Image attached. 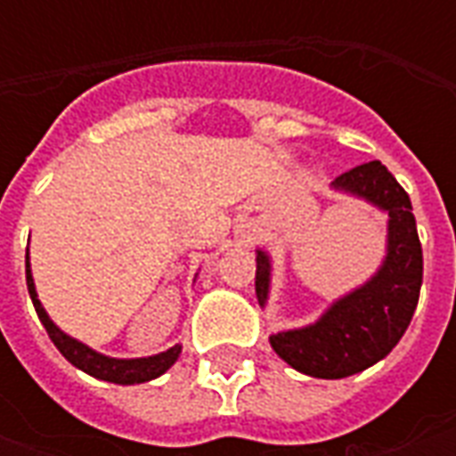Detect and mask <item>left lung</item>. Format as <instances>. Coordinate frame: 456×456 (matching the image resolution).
Masks as SVG:
<instances>
[{"instance_id": "obj_1", "label": "left lung", "mask_w": 456, "mask_h": 456, "mask_svg": "<svg viewBox=\"0 0 456 456\" xmlns=\"http://www.w3.org/2000/svg\"><path fill=\"white\" fill-rule=\"evenodd\" d=\"M335 190L350 192L388 213L386 258L362 287L340 297L314 324L276 332L273 353L312 378H347L383 360L403 338L419 305L424 256L406 190L378 159L340 175ZM272 258L256 251V297L266 305Z\"/></svg>"}]
</instances>
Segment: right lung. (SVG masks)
I'll return each mask as SVG.
<instances>
[{
	"instance_id": "right-lung-1",
	"label": "right lung",
	"mask_w": 456,
	"mask_h": 456,
	"mask_svg": "<svg viewBox=\"0 0 456 456\" xmlns=\"http://www.w3.org/2000/svg\"><path fill=\"white\" fill-rule=\"evenodd\" d=\"M25 273H27V291H29V299L35 305V312L40 317V322L47 330L50 340L55 342V347L62 353V358L68 362H73L76 368H80L83 373L98 378V380H109V383H118V386H134V383H147L159 378L165 370H169L175 365V360L180 358L183 347L175 345L169 347L167 353L159 355H151V358H109V355H101L96 350H91L88 345H83L76 338L65 335L58 324L53 322L45 312V306L37 299V291H35V279L29 272V256H25Z\"/></svg>"
}]
</instances>
